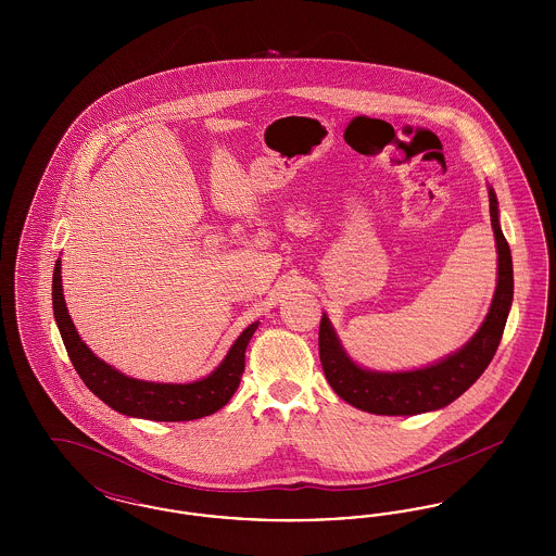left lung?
<instances>
[{
  "mask_svg": "<svg viewBox=\"0 0 556 556\" xmlns=\"http://www.w3.org/2000/svg\"><path fill=\"white\" fill-rule=\"evenodd\" d=\"M488 195L498 252V279L488 315L476 336L463 348L421 369H367L350 358L331 320L323 313L318 327L320 365L333 392L348 404L388 417L431 413L463 396L488 369L503 340L504 325L513 306V258L501 229V211L494 187L488 186Z\"/></svg>",
  "mask_w": 556,
  "mask_h": 556,
  "instance_id": "left-lung-1",
  "label": "left lung"
}]
</instances>
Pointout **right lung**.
I'll return each mask as SVG.
<instances>
[{
  "mask_svg": "<svg viewBox=\"0 0 556 556\" xmlns=\"http://www.w3.org/2000/svg\"><path fill=\"white\" fill-rule=\"evenodd\" d=\"M52 304L55 325L83 383L121 415L148 421H193L223 408L238 392L239 379L250 344L261 320L248 325L225 358L211 375L189 383H159L135 379L96 356L80 340L79 331L68 315L62 291V261L53 266Z\"/></svg>",
  "mask_w": 556,
  "mask_h": 556,
  "instance_id": "obj_1",
  "label": "right lung"
}]
</instances>
